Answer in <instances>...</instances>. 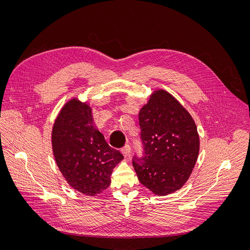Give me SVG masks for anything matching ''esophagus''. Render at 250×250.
Wrapping results in <instances>:
<instances>
[{
  "label": "esophagus",
  "instance_id": "obj_1",
  "mask_svg": "<svg viewBox=\"0 0 250 250\" xmlns=\"http://www.w3.org/2000/svg\"><path fill=\"white\" fill-rule=\"evenodd\" d=\"M122 153H123V155L125 158L129 157V155H130V147H129V146H125L124 148H122Z\"/></svg>",
  "mask_w": 250,
  "mask_h": 250
}]
</instances>
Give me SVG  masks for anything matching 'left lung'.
I'll return each mask as SVG.
<instances>
[{
  "label": "left lung",
  "mask_w": 250,
  "mask_h": 250,
  "mask_svg": "<svg viewBox=\"0 0 250 250\" xmlns=\"http://www.w3.org/2000/svg\"><path fill=\"white\" fill-rule=\"evenodd\" d=\"M139 122L145 153L141 160L134 156L132 166L140 183L158 196L177 191L188 180L199 153L192 117L172 95L158 88L141 108Z\"/></svg>",
  "instance_id": "8db88e82"
}]
</instances>
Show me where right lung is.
Wrapping results in <instances>:
<instances>
[{
	"label": "right lung",
	"instance_id": "obj_1",
	"mask_svg": "<svg viewBox=\"0 0 250 250\" xmlns=\"http://www.w3.org/2000/svg\"><path fill=\"white\" fill-rule=\"evenodd\" d=\"M52 147L66 183L88 196L108 188L113 168L124 160L96 127L92 107L78 98L67 101L60 110L53 125Z\"/></svg>",
	"mask_w": 250,
	"mask_h": 250
}]
</instances>
